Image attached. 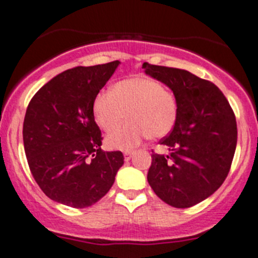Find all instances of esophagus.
I'll return each instance as SVG.
<instances>
[{
    "mask_svg": "<svg viewBox=\"0 0 258 258\" xmlns=\"http://www.w3.org/2000/svg\"><path fill=\"white\" fill-rule=\"evenodd\" d=\"M132 155H134V152H132V151H126V152L123 153L124 161H130V160H131Z\"/></svg>",
    "mask_w": 258,
    "mask_h": 258,
    "instance_id": "esophagus-1",
    "label": "esophagus"
}]
</instances>
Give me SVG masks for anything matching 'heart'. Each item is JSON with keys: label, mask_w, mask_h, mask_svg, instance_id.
<instances>
[{"label": "heart", "mask_w": 258, "mask_h": 258, "mask_svg": "<svg viewBox=\"0 0 258 258\" xmlns=\"http://www.w3.org/2000/svg\"><path fill=\"white\" fill-rule=\"evenodd\" d=\"M93 114L101 128L110 131L124 116L128 121L106 139L112 150H131L146 136L161 139L172 131L178 117V100L158 81L144 76L117 82L93 101Z\"/></svg>", "instance_id": "1"}]
</instances>
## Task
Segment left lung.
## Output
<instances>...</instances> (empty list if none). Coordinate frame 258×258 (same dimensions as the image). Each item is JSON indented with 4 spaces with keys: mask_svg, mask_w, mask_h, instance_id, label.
<instances>
[{
    "mask_svg": "<svg viewBox=\"0 0 258 258\" xmlns=\"http://www.w3.org/2000/svg\"><path fill=\"white\" fill-rule=\"evenodd\" d=\"M146 75L165 83L178 100L175 127L161 145L167 156L152 155L147 181L170 206L187 209L223 183L237 145V124L230 103L212 82L186 70L145 62Z\"/></svg>",
    "mask_w": 258,
    "mask_h": 258,
    "instance_id": "obj_1",
    "label": "left lung"
}]
</instances>
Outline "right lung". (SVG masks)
I'll return each mask as SVG.
<instances>
[{
	"label": "right lung",
	"instance_id": "right-lung-1",
	"mask_svg": "<svg viewBox=\"0 0 258 258\" xmlns=\"http://www.w3.org/2000/svg\"><path fill=\"white\" fill-rule=\"evenodd\" d=\"M119 61L75 67L57 75L28 103L23 145L33 178L53 201L85 209L112 187L123 165L119 151L101 150L93 101Z\"/></svg>",
	"mask_w": 258,
	"mask_h": 258
}]
</instances>
